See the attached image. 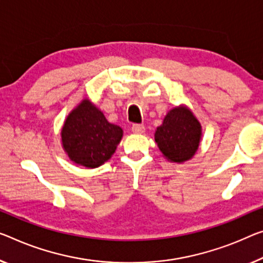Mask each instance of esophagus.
<instances>
[{"instance_id": "esophagus-1", "label": "esophagus", "mask_w": 263, "mask_h": 263, "mask_svg": "<svg viewBox=\"0 0 263 263\" xmlns=\"http://www.w3.org/2000/svg\"><path fill=\"white\" fill-rule=\"evenodd\" d=\"M132 130L133 133H136V134H142V133L144 132V126L143 124H133L132 126Z\"/></svg>"}]
</instances>
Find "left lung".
I'll list each match as a JSON object with an SVG mask.
<instances>
[{
    "label": "left lung",
    "mask_w": 263,
    "mask_h": 263,
    "mask_svg": "<svg viewBox=\"0 0 263 263\" xmlns=\"http://www.w3.org/2000/svg\"><path fill=\"white\" fill-rule=\"evenodd\" d=\"M201 124L187 107L168 111L155 132V142L165 159L181 163L191 160L200 145Z\"/></svg>",
    "instance_id": "obj_1"
}]
</instances>
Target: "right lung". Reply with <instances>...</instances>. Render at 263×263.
I'll use <instances>...</instances> for the list:
<instances>
[{
  "label": "right lung",
  "mask_w": 263,
  "mask_h": 263,
  "mask_svg": "<svg viewBox=\"0 0 263 263\" xmlns=\"http://www.w3.org/2000/svg\"><path fill=\"white\" fill-rule=\"evenodd\" d=\"M122 136V128L108 122L88 99L71 110L61 130L64 152L72 162L87 168H98L110 159Z\"/></svg>",
  "instance_id": "right-lung-1"
}]
</instances>
